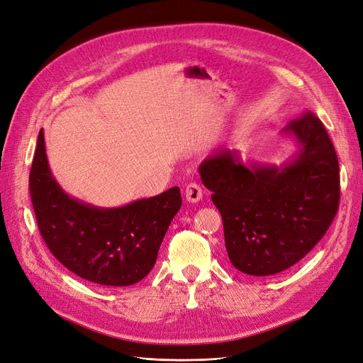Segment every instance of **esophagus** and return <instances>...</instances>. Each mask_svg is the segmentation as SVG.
<instances>
[{"instance_id":"1","label":"esophagus","mask_w":363,"mask_h":363,"mask_svg":"<svg viewBox=\"0 0 363 363\" xmlns=\"http://www.w3.org/2000/svg\"><path fill=\"white\" fill-rule=\"evenodd\" d=\"M185 197H186V200H189V202H191V203L200 202V200H202V197H203L202 186H200V185L196 184V182L189 184V185L185 186Z\"/></svg>"}]
</instances>
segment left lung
Here are the masks:
<instances>
[{
    "label": "left lung",
    "mask_w": 363,
    "mask_h": 363,
    "mask_svg": "<svg viewBox=\"0 0 363 363\" xmlns=\"http://www.w3.org/2000/svg\"><path fill=\"white\" fill-rule=\"evenodd\" d=\"M281 134L296 151L283 164L242 163L239 151L199 166L223 217L225 250L238 271L267 277L289 269L323 238L340 203V164L321 121L311 112Z\"/></svg>",
    "instance_id": "1"
}]
</instances>
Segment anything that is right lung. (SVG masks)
Instances as JSON below:
<instances>
[{"label":"right lung","instance_id":"add662e5","mask_svg":"<svg viewBox=\"0 0 363 363\" xmlns=\"http://www.w3.org/2000/svg\"><path fill=\"white\" fill-rule=\"evenodd\" d=\"M30 193L40 233L67 269L91 283L125 287L155 264L181 205L179 186L118 208H100L67 194L53 178L40 130L30 173Z\"/></svg>","mask_w":363,"mask_h":363}]
</instances>
